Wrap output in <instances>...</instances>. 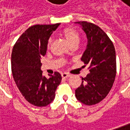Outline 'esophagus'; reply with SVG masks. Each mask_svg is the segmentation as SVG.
Returning a JSON list of instances; mask_svg holds the SVG:
<instances>
[{
	"mask_svg": "<svg viewBox=\"0 0 130 130\" xmlns=\"http://www.w3.org/2000/svg\"><path fill=\"white\" fill-rule=\"evenodd\" d=\"M61 76L63 78H69L71 75L70 74H68V73H62V74H61Z\"/></svg>",
	"mask_w": 130,
	"mask_h": 130,
	"instance_id": "34e87169",
	"label": "esophagus"
}]
</instances>
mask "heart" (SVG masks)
<instances>
[{
    "mask_svg": "<svg viewBox=\"0 0 130 130\" xmlns=\"http://www.w3.org/2000/svg\"><path fill=\"white\" fill-rule=\"evenodd\" d=\"M61 34L65 37L66 41L70 45H73L74 43H78L79 41V34L78 31L76 30L75 28L72 27H65V29H63L62 30ZM51 43H52V39L49 38L47 43V47L49 48L51 46Z\"/></svg>",
    "mask_w": 130,
    "mask_h": 130,
    "instance_id": "1",
    "label": "heart"
}]
</instances>
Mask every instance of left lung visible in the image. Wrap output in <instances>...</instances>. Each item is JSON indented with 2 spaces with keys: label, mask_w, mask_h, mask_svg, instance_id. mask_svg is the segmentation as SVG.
<instances>
[{
  "label": "left lung",
  "mask_w": 130,
  "mask_h": 130,
  "mask_svg": "<svg viewBox=\"0 0 130 130\" xmlns=\"http://www.w3.org/2000/svg\"><path fill=\"white\" fill-rule=\"evenodd\" d=\"M87 34V49L82 57L89 65V73L82 78L81 86L76 89L78 100L87 105L101 102L109 93L116 73V52L113 43L100 27L85 21L76 22Z\"/></svg>",
  "instance_id": "obj_1"
}]
</instances>
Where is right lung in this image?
<instances>
[{
    "label": "right lung",
    "mask_w": 130,
    "mask_h": 130,
    "mask_svg": "<svg viewBox=\"0 0 130 130\" xmlns=\"http://www.w3.org/2000/svg\"><path fill=\"white\" fill-rule=\"evenodd\" d=\"M59 25L57 23L30 27L12 49L11 72L14 82L26 100L37 107L46 106L54 100L62 80L58 72L46 78L41 71V57L46 54L48 38Z\"/></svg>",
    "instance_id": "add662e5"
}]
</instances>
